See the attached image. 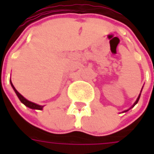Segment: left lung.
<instances>
[{"mask_svg":"<svg viewBox=\"0 0 154 154\" xmlns=\"http://www.w3.org/2000/svg\"><path fill=\"white\" fill-rule=\"evenodd\" d=\"M142 88H143V86H142ZM141 91H142V89H141ZM141 91H140V93H141ZM140 94H139V96H138V98H137V99H136V101H135V102L134 103L133 105H132V106H131V107H130L129 109H126V110H124L123 112H126V111H128V110H129V109H131V108H133L134 106V105H135L136 103H138V101H139V99H140Z\"/></svg>","mask_w":154,"mask_h":154,"instance_id":"left-lung-1","label":"left lung"}]
</instances>
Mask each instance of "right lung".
Listing matches in <instances>:
<instances>
[{
    "label": "right lung",
    "instance_id": "right-lung-1",
    "mask_svg": "<svg viewBox=\"0 0 154 154\" xmlns=\"http://www.w3.org/2000/svg\"><path fill=\"white\" fill-rule=\"evenodd\" d=\"M10 83H11V86H12V87H13V89L14 90L16 95L18 96L19 99L20 100L21 103H24V104H25L26 106H27L28 108H31V109H40V110H41V109H43V108H44V105H39V104H38V103H33V102L29 101V100H27L26 98H24V97L21 95L20 93L15 89V87L14 86V85H13V83H12L11 80H10Z\"/></svg>",
    "mask_w": 154,
    "mask_h": 154
}]
</instances>
